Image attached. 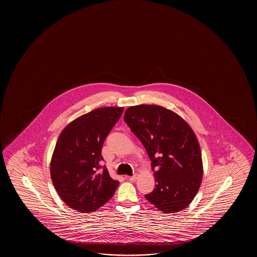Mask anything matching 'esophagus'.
<instances>
[{
    "label": "esophagus",
    "instance_id": "34e87169",
    "mask_svg": "<svg viewBox=\"0 0 257 257\" xmlns=\"http://www.w3.org/2000/svg\"><path fill=\"white\" fill-rule=\"evenodd\" d=\"M126 179H128V180L131 181V182H134V181H136L138 179V175H133V176H126Z\"/></svg>",
    "mask_w": 257,
    "mask_h": 257
}]
</instances>
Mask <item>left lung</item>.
<instances>
[{"label":"left lung","mask_w":257,"mask_h":257,"mask_svg":"<svg viewBox=\"0 0 257 257\" xmlns=\"http://www.w3.org/2000/svg\"><path fill=\"white\" fill-rule=\"evenodd\" d=\"M124 120L152 161L156 183L146 199L164 213L187 208L203 177L201 150L191 126L174 111L157 104L131 106Z\"/></svg>","instance_id":"obj_1"}]
</instances>
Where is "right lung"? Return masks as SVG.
Listing matches in <instances>:
<instances>
[{"label": "right lung", "instance_id": "obj_1", "mask_svg": "<svg viewBox=\"0 0 257 257\" xmlns=\"http://www.w3.org/2000/svg\"><path fill=\"white\" fill-rule=\"evenodd\" d=\"M123 107H100L71 121L61 131L50 161L55 189L68 207L82 213L98 209L119 185L100 170L102 146Z\"/></svg>", "mask_w": 257, "mask_h": 257}]
</instances>
